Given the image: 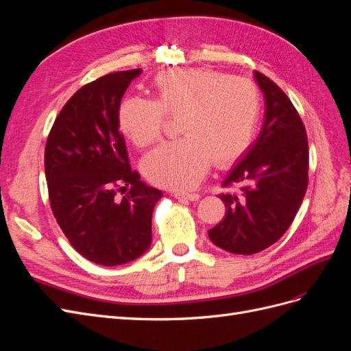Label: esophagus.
I'll return each instance as SVG.
<instances>
[{
	"instance_id": "esophagus-1",
	"label": "esophagus",
	"mask_w": 351,
	"mask_h": 351,
	"mask_svg": "<svg viewBox=\"0 0 351 351\" xmlns=\"http://www.w3.org/2000/svg\"><path fill=\"white\" fill-rule=\"evenodd\" d=\"M174 197L177 199H186L190 202H196L199 200L200 195L199 193H184V192H174Z\"/></svg>"
}]
</instances>
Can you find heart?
Returning a JSON list of instances; mask_svg holds the SVG:
<instances>
[{
  "mask_svg": "<svg viewBox=\"0 0 351 351\" xmlns=\"http://www.w3.org/2000/svg\"><path fill=\"white\" fill-rule=\"evenodd\" d=\"M261 112L254 83L208 69L158 74L154 99H125L119 112L123 133L137 146L161 139L167 117L178 119L182 139L158 146L143 159L152 183L173 190L195 187L210 162L227 165L250 145Z\"/></svg>",
  "mask_w": 351,
  "mask_h": 351,
  "instance_id": "1",
  "label": "heart"
}]
</instances>
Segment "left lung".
<instances>
[{
  "label": "left lung",
  "instance_id": "8db88e82",
  "mask_svg": "<svg viewBox=\"0 0 351 351\" xmlns=\"http://www.w3.org/2000/svg\"><path fill=\"white\" fill-rule=\"evenodd\" d=\"M265 97L259 139L228 173L219 195L226 217L208 231L215 246L253 254L278 241L299 210L309 182V146L304 124L289 97L265 74L254 71Z\"/></svg>",
  "mask_w": 351,
  "mask_h": 351
}]
</instances>
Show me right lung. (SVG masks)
Instances as JSON below:
<instances>
[{
    "label": "right lung",
    "mask_w": 351,
    "mask_h": 351,
    "mask_svg": "<svg viewBox=\"0 0 351 351\" xmlns=\"http://www.w3.org/2000/svg\"><path fill=\"white\" fill-rule=\"evenodd\" d=\"M141 73L115 71L84 84L57 115L45 146L52 214L71 246L104 267L149 249L152 212L162 197L132 169L120 132L121 98Z\"/></svg>",
    "instance_id": "1"
}]
</instances>
